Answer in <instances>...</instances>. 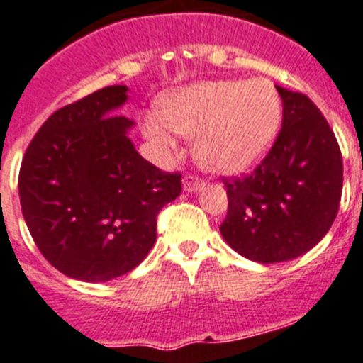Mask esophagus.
Segmentation results:
<instances>
[{"instance_id":"34e87169","label":"esophagus","mask_w":363,"mask_h":363,"mask_svg":"<svg viewBox=\"0 0 363 363\" xmlns=\"http://www.w3.org/2000/svg\"><path fill=\"white\" fill-rule=\"evenodd\" d=\"M203 187V179L196 174H187L184 178V189L187 193H196Z\"/></svg>"}]
</instances>
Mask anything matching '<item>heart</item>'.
Here are the masks:
<instances>
[{"instance_id": "b5f03b06", "label": "heart", "mask_w": 363, "mask_h": 363, "mask_svg": "<svg viewBox=\"0 0 363 363\" xmlns=\"http://www.w3.org/2000/svg\"><path fill=\"white\" fill-rule=\"evenodd\" d=\"M160 116L176 133L194 137V155L215 172H239L256 163L277 137L282 100L271 81H203L163 98ZM145 133L161 146L172 139L146 118Z\"/></svg>"}]
</instances>
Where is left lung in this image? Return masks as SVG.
I'll list each match as a JSON object with an SVG mask.
<instances>
[{
	"label": "left lung",
	"instance_id": "obj_1",
	"mask_svg": "<svg viewBox=\"0 0 363 363\" xmlns=\"http://www.w3.org/2000/svg\"><path fill=\"white\" fill-rule=\"evenodd\" d=\"M282 130L252 172L223 178L228 213L220 233L257 263L287 262L321 241L337 215L343 161L336 135L301 92L277 86Z\"/></svg>",
	"mask_w": 363,
	"mask_h": 363
}]
</instances>
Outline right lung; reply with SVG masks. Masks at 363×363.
I'll use <instances>...</instances> for the list:
<instances>
[{
	"label": "right lung",
	"instance_id": "obj_1",
	"mask_svg": "<svg viewBox=\"0 0 363 363\" xmlns=\"http://www.w3.org/2000/svg\"><path fill=\"white\" fill-rule=\"evenodd\" d=\"M128 86L100 89L57 109L26 150L18 176L27 228L57 271L107 282L133 271L157 238V215L182 193L135 150L133 121L115 115Z\"/></svg>",
	"mask_w": 363,
	"mask_h": 363
}]
</instances>
